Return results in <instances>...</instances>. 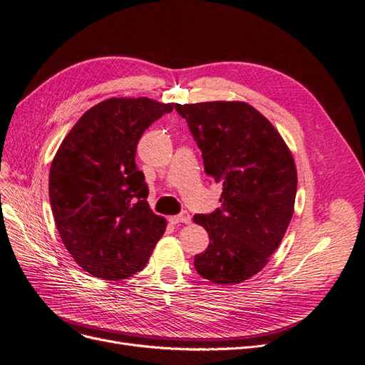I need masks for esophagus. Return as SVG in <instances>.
Masks as SVG:
<instances>
[{"label": "esophagus", "instance_id": "obj_1", "mask_svg": "<svg viewBox=\"0 0 365 365\" xmlns=\"http://www.w3.org/2000/svg\"><path fill=\"white\" fill-rule=\"evenodd\" d=\"M170 221L173 222V225H179V222H183V225H190V222H191V215L187 214V212H182L179 215L171 217Z\"/></svg>", "mask_w": 365, "mask_h": 365}]
</instances>
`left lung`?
<instances>
[{
  "mask_svg": "<svg viewBox=\"0 0 365 365\" xmlns=\"http://www.w3.org/2000/svg\"><path fill=\"white\" fill-rule=\"evenodd\" d=\"M202 150L205 171L222 183L221 209L194 215L209 235L197 273L218 285L250 279L268 264L288 229L297 170L284 138L244 101L175 104Z\"/></svg>",
  "mask_w": 365,
  "mask_h": 365,
  "instance_id": "1",
  "label": "left lung"
}]
</instances>
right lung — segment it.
<instances>
[{"label": "right lung", "mask_w": 365, "mask_h": 365, "mask_svg": "<svg viewBox=\"0 0 365 365\" xmlns=\"http://www.w3.org/2000/svg\"><path fill=\"white\" fill-rule=\"evenodd\" d=\"M174 103L109 98L86 110L50 168V203L66 250L86 273L121 280L140 272L167 220L147 203L135 162L140 136Z\"/></svg>", "instance_id": "add662e5"}]
</instances>
